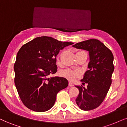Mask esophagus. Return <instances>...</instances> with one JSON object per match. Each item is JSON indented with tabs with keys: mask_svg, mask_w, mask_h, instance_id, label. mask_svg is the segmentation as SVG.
Masks as SVG:
<instances>
[{
	"mask_svg": "<svg viewBox=\"0 0 127 127\" xmlns=\"http://www.w3.org/2000/svg\"><path fill=\"white\" fill-rule=\"evenodd\" d=\"M69 85L70 87H73V84L72 82H71V81H69Z\"/></svg>",
	"mask_w": 127,
	"mask_h": 127,
	"instance_id": "obj_1",
	"label": "esophagus"
}]
</instances>
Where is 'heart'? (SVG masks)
<instances>
[{"instance_id":"heart-1","label":"heart","mask_w":127,"mask_h":127,"mask_svg":"<svg viewBox=\"0 0 127 127\" xmlns=\"http://www.w3.org/2000/svg\"><path fill=\"white\" fill-rule=\"evenodd\" d=\"M61 75L62 77L66 78L68 80L73 81L80 75V72L71 69H65L61 72Z\"/></svg>"}]
</instances>
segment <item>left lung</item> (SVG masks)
Masks as SVG:
<instances>
[{
  "label": "left lung",
  "instance_id": "1",
  "mask_svg": "<svg viewBox=\"0 0 127 127\" xmlns=\"http://www.w3.org/2000/svg\"><path fill=\"white\" fill-rule=\"evenodd\" d=\"M73 47L89 52L88 69L81 80L87 87L75 86L79 90L75 101L82 110H92L101 104L111 85L114 56L104 43L95 39L79 42Z\"/></svg>",
  "mask_w": 127,
  "mask_h": 127
}]
</instances>
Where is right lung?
<instances>
[{
  "label": "right lung",
  "mask_w": 127,
  "mask_h": 127,
  "mask_svg": "<svg viewBox=\"0 0 127 127\" xmlns=\"http://www.w3.org/2000/svg\"><path fill=\"white\" fill-rule=\"evenodd\" d=\"M73 43L37 37L18 51L14 65L15 84L20 99L28 108L36 112L49 110L58 92L68 87L66 78L48 76L57 71L56 57L60 50Z\"/></svg>",
  "instance_id": "obj_1"
}]
</instances>
